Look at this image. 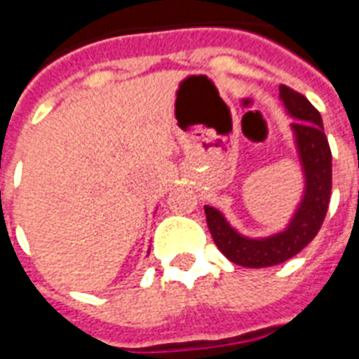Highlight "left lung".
<instances>
[{
    "mask_svg": "<svg viewBox=\"0 0 359 359\" xmlns=\"http://www.w3.org/2000/svg\"><path fill=\"white\" fill-rule=\"evenodd\" d=\"M279 98L294 123L290 124L306 175V191L289 227L266 238L242 236L227 224L224 214L205 207L207 225L218 250L231 262L245 268L276 266L300 253L320 231L332 196V151L318 109L294 89L279 86Z\"/></svg>",
    "mask_w": 359,
    "mask_h": 359,
    "instance_id": "left-lung-1",
    "label": "left lung"
}]
</instances>
